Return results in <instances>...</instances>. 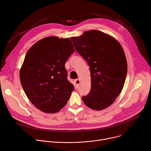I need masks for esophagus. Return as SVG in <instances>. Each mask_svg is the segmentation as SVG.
<instances>
[{"instance_id": "34e87169", "label": "esophagus", "mask_w": 151, "mask_h": 151, "mask_svg": "<svg viewBox=\"0 0 151 151\" xmlns=\"http://www.w3.org/2000/svg\"><path fill=\"white\" fill-rule=\"evenodd\" d=\"M75 83H76V87H78L79 86L80 82H81V81H80V79H77L75 80Z\"/></svg>"}]
</instances>
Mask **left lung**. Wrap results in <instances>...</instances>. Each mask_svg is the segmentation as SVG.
<instances>
[{"mask_svg": "<svg viewBox=\"0 0 151 151\" xmlns=\"http://www.w3.org/2000/svg\"><path fill=\"white\" fill-rule=\"evenodd\" d=\"M71 40L90 69L91 88L82 96L83 101L92 109L103 110L115 101L124 87L127 72L124 50L115 38L96 30Z\"/></svg>", "mask_w": 151, "mask_h": 151, "instance_id": "obj_1", "label": "left lung"}]
</instances>
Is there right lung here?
Masks as SVG:
<instances>
[{
  "instance_id": "obj_1",
  "label": "right lung",
  "mask_w": 151,
  "mask_h": 151,
  "mask_svg": "<svg viewBox=\"0 0 151 151\" xmlns=\"http://www.w3.org/2000/svg\"><path fill=\"white\" fill-rule=\"evenodd\" d=\"M75 49L69 38L47 37L27 51L19 72L23 88L32 103L41 111L54 114L69 100L74 86L64 66Z\"/></svg>"
}]
</instances>
